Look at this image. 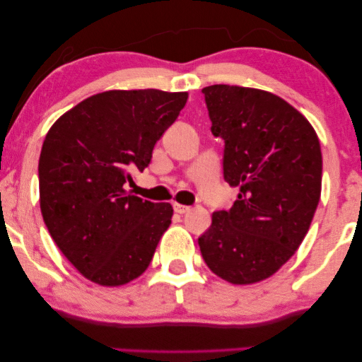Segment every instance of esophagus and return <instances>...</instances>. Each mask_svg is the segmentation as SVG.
<instances>
[{
  "label": "esophagus",
  "mask_w": 362,
  "mask_h": 362,
  "mask_svg": "<svg viewBox=\"0 0 362 362\" xmlns=\"http://www.w3.org/2000/svg\"><path fill=\"white\" fill-rule=\"evenodd\" d=\"M173 209L176 213H180V215H185V213L191 211V206L187 205H181V204H173Z\"/></svg>",
  "instance_id": "34e87169"
}]
</instances>
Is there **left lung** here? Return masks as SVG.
<instances>
[{"label": "left lung", "instance_id": "obj_1", "mask_svg": "<svg viewBox=\"0 0 362 362\" xmlns=\"http://www.w3.org/2000/svg\"><path fill=\"white\" fill-rule=\"evenodd\" d=\"M211 133L224 141L223 176L239 195L199 237L202 258L237 286L274 274L303 242L321 197L322 153L310 122L276 94L202 90Z\"/></svg>", "mask_w": 362, "mask_h": 362}]
</instances>
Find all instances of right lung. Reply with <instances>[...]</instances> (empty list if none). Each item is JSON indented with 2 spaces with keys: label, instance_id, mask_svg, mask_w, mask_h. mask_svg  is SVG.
Returning a JSON list of instances; mask_svg holds the SVG:
<instances>
[{
  "label": "right lung",
  "instance_id": "obj_1",
  "mask_svg": "<svg viewBox=\"0 0 362 362\" xmlns=\"http://www.w3.org/2000/svg\"><path fill=\"white\" fill-rule=\"evenodd\" d=\"M186 100L187 93L162 90L99 93L47 132L38 163L41 215L86 279L123 286L151 264L173 209L128 194L125 185L151 163Z\"/></svg>",
  "mask_w": 362,
  "mask_h": 362
}]
</instances>
